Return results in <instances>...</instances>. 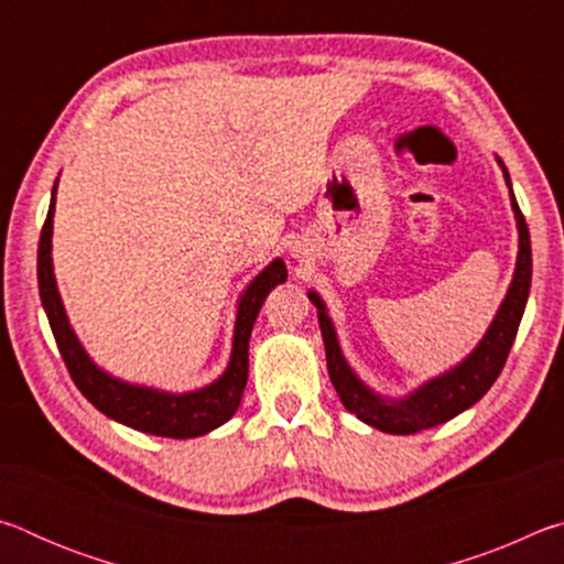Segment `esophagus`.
I'll list each match as a JSON object with an SVG mask.
<instances>
[{"instance_id":"esophagus-1","label":"esophagus","mask_w":564,"mask_h":564,"mask_svg":"<svg viewBox=\"0 0 564 564\" xmlns=\"http://www.w3.org/2000/svg\"><path fill=\"white\" fill-rule=\"evenodd\" d=\"M295 256H299V253H295Z\"/></svg>"}]
</instances>
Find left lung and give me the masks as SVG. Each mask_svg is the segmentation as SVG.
I'll return each mask as SVG.
<instances>
[{"label":"left lung","mask_w":564,"mask_h":564,"mask_svg":"<svg viewBox=\"0 0 564 564\" xmlns=\"http://www.w3.org/2000/svg\"><path fill=\"white\" fill-rule=\"evenodd\" d=\"M505 181L510 186V202L514 212V221H518V263H514V275L508 289V295L500 305L498 316L490 323L485 338L477 343V348L467 356L463 362H457L455 368L447 370V373L427 380L413 393L405 398L388 400L378 395L376 390H370L362 380L352 373L350 366L343 358L336 328H333V321L328 318L326 303L321 301L316 291H308L311 303L318 308V323L323 333V343H326V360H328V376L330 383L336 388L340 403L350 410L352 415L362 423L378 427V431L390 433V435H413L420 431H427V427H435L447 420L460 415L463 410L475 405L485 393H488L490 386L498 380L500 370L508 360V352L518 336L524 303H528L530 293V281H532V248H530V231L528 224H524V216L520 212L518 202H514L510 174L505 169L502 161Z\"/></svg>","instance_id":"1"}]
</instances>
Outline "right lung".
<instances>
[{"instance_id": "obj_1", "label": "right lung", "mask_w": 564, "mask_h": 564, "mask_svg": "<svg viewBox=\"0 0 564 564\" xmlns=\"http://www.w3.org/2000/svg\"><path fill=\"white\" fill-rule=\"evenodd\" d=\"M54 196L56 181L52 188L50 214H46V221L42 226L40 251H36V275H40V295L46 318H50L54 340L59 346L74 386L107 417L149 435L186 441V437L206 435L214 427L224 425L236 413L238 403H241L248 380V338H251L256 316H259L261 305L271 289L289 279L285 263L275 259L246 285L241 299H238L231 360H228L224 376L214 380L212 386L191 390V393H164V390L156 388L123 383V380L104 373L97 362L89 358V352L84 350L76 333L72 330L69 318H66L64 303L59 299V291H56L52 265Z\"/></svg>"}]
</instances>
